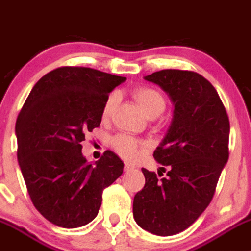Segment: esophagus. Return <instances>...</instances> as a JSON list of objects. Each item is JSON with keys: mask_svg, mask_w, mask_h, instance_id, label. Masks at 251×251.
I'll use <instances>...</instances> for the list:
<instances>
[{"mask_svg": "<svg viewBox=\"0 0 251 251\" xmlns=\"http://www.w3.org/2000/svg\"><path fill=\"white\" fill-rule=\"evenodd\" d=\"M124 169H125V172H130V170L135 169V165L130 164V163H125V167H124Z\"/></svg>", "mask_w": 251, "mask_h": 251, "instance_id": "1", "label": "esophagus"}]
</instances>
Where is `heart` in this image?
Instances as JSON below:
<instances>
[{"label":"heart","mask_w":251,"mask_h":251,"mask_svg":"<svg viewBox=\"0 0 251 251\" xmlns=\"http://www.w3.org/2000/svg\"><path fill=\"white\" fill-rule=\"evenodd\" d=\"M133 98H135L136 103L138 104L141 110L150 119H154L162 115L165 110V106H167L164 96L159 91L154 88H150V87H140V88L135 89L133 91ZM116 103H118V94H109L108 98L105 99L103 109H101V118L108 119L113 109L115 108ZM113 146L116 152L123 155L124 158L133 159L138 154L141 141H138L137 138L131 137V136L120 135L114 138Z\"/></svg>","instance_id":"heart-1"}]
</instances>
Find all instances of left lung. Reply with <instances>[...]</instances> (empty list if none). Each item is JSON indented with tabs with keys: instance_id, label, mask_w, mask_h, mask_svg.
Masks as SVG:
<instances>
[{
	"instance_id": "left-lung-1",
	"label": "left lung",
	"mask_w": 251,
	"mask_h": 251,
	"mask_svg": "<svg viewBox=\"0 0 251 251\" xmlns=\"http://www.w3.org/2000/svg\"><path fill=\"white\" fill-rule=\"evenodd\" d=\"M145 79L169 96L174 113L153 153L167 176L142 168L146 184L133 199V218L168 237L190 227L210 205L229 157V119L215 87L196 72L162 70Z\"/></svg>"
}]
</instances>
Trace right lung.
Listing matches in <instances>:
<instances>
[{
    "instance_id": "right-lung-1",
    "label": "right lung",
    "mask_w": 251,
    "mask_h": 251,
    "mask_svg": "<svg viewBox=\"0 0 251 251\" xmlns=\"http://www.w3.org/2000/svg\"><path fill=\"white\" fill-rule=\"evenodd\" d=\"M88 67H60L41 77L16 123L18 163L36 210L52 225L77 228L98 215L103 190L124 170L105 151L96 164L82 154V141L101 121L109 93L125 82Z\"/></svg>"
}]
</instances>
